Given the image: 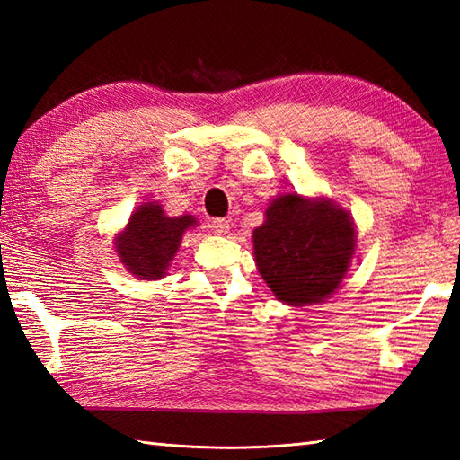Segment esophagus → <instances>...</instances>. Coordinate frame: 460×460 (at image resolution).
<instances>
[{
    "mask_svg": "<svg viewBox=\"0 0 460 460\" xmlns=\"http://www.w3.org/2000/svg\"><path fill=\"white\" fill-rule=\"evenodd\" d=\"M229 227H231V221L229 219H225V217H215V219H211V229L215 231V233H227L229 231Z\"/></svg>",
    "mask_w": 460,
    "mask_h": 460,
    "instance_id": "34e87169",
    "label": "esophagus"
}]
</instances>
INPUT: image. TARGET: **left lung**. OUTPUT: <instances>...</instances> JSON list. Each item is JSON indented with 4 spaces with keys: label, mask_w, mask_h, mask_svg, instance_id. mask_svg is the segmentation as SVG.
Segmentation results:
<instances>
[{
    "label": "left lung",
    "mask_w": 460,
    "mask_h": 460,
    "mask_svg": "<svg viewBox=\"0 0 460 460\" xmlns=\"http://www.w3.org/2000/svg\"><path fill=\"white\" fill-rule=\"evenodd\" d=\"M252 231L261 277L275 296L292 306L328 298L344 279L354 252V221L326 199L280 195Z\"/></svg>",
    "instance_id": "obj_1"
}]
</instances>
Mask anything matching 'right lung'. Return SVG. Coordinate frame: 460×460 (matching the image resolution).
I'll return each mask as SVG.
<instances>
[{
  "label": "right lung",
  "instance_id": "right-lung-1",
  "mask_svg": "<svg viewBox=\"0 0 460 460\" xmlns=\"http://www.w3.org/2000/svg\"><path fill=\"white\" fill-rule=\"evenodd\" d=\"M195 225L191 215L168 217L160 205L144 203L116 241V251L132 275L146 280L162 279L178 251L183 231Z\"/></svg>",
  "mask_w": 460,
  "mask_h": 460
}]
</instances>
